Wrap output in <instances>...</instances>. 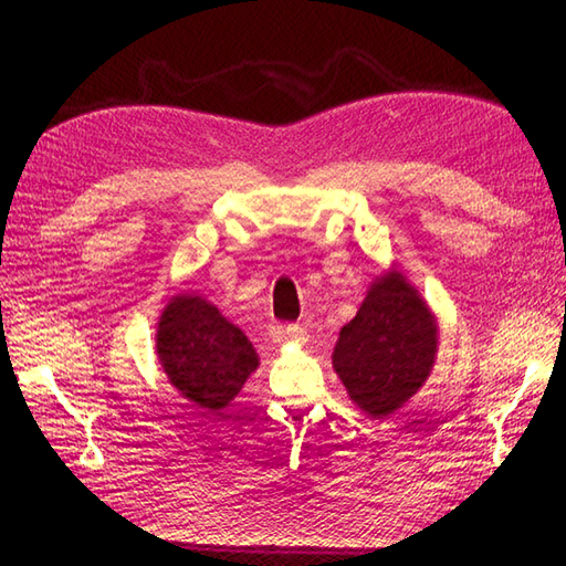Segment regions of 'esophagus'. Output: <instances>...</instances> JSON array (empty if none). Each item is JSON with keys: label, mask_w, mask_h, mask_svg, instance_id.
Segmentation results:
<instances>
[{"label": "esophagus", "mask_w": 566, "mask_h": 566, "mask_svg": "<svg viewBox=\"0 0 566 566\" xmlns=\"http://www.w3.org/2000/svg\"><path fill=\"white\" fill-rule=\"evenodd\" d=\"M284 333H286V338L294 340V343L306 340V331H304V326H298V323H290V326L284 328Z\"/></svg>", "instance_id": "esophagus-1"}]
</instances>
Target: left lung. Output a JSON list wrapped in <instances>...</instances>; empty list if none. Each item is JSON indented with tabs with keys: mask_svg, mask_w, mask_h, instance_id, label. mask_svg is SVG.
<instances>
[{
	"mask_svg": "<svg viewBox=\"0 0 566 566\" xmlns=\"http://www.w3.org/2000/svg\"><path fill=\"white\" fill-rule=\"evenodd\" d=\"M438 331L428 306L401 274L379 276L333 350L350 399L371 418L401 408L423 387L436 359Z\"/></svg>",
	"mask_w": 566,
	"mask_h": 566,
	"instance_id": "obj_1",
	"label": "left lung"
}]
</instances>
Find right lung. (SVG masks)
Returning <instances> with one entry per match:
<instances>
[{
	"mask_svg": "<svg viewBox=\"0 0 566 566\" xmlns=\"http://www.w3.org/2000/svg\"><path fill=\"white\" fill-rule=\"evenodd\" d=\"M158 357L172 387L201 408L221 411L258 367L245 333L201 296H175L158 326Z\"/></svg>",
	"mask_w": 566,
	"mask_h": 566,
	"instance_id": "right-lung-1",
	"label": "right lung"
}]
</instances>
